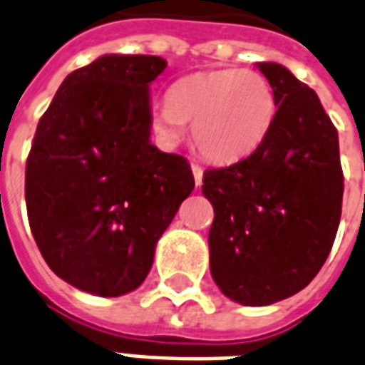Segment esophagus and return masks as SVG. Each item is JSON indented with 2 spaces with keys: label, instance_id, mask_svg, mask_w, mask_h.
<instances>
[{
  "label": "esophagus",
  "instance_id": "esophagus-1",
  "mask_svg": "<svg viewBox=\"0 0 365 365\" xmlns=\"http://www.w3.org/2000/svg\"><path fill=\"white\" fill-rule=\"evenodd\" d=\"M192 173H194V180H196V186L200 188L202 186V179H203V169L197 165V163H192Z\"/></svg>",
  "mask_w": 365,
  "mask_h": 365
}]
</instances>
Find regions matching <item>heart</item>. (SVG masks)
Segmentation results:
<instances>
[{
    "mask_svg": "<svg viewBox=\"0 0 365 365\" xmlns=\"http://www.w3.org/2000/svg\"><path fill=\"white\" fill-rule=\"evenodd\" d=\"M278 112L264 76L242 68H217L186 76L168 93V104L152 112V129L177 144L192 123V140L217 163L250 156L267 138Z\"/></svg>",
    "mask_w": 365,
    "mask_h": 365,
    "instance_id": "heart-1",
    "label": "heart"
}]
</instances>
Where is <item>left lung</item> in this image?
<instances>
[{"label": "left lung", "mask_w": 365, "mask_h": 365, "mask_svg": "<svg viewBox=\"0 0 365 365\" xmlns=\"http://www.w3.org/2000/svg\"><path fill=\"white\" fill-rule=\"evenodd\" d=\"M278 112L251 156L203 173L213 205L209 268L245 307L295 295L320 272L341 221L339 135L320 98L278 62H257Z\"/></svg>", "instance_id": "left-lung-1"}]
</instances>
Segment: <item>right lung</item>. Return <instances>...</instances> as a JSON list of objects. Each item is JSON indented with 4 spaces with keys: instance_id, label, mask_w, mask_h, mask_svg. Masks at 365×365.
<instances>
[{
    "instance_id": "1",
    "label": "right lung",
    "mask_w": 365,
    "mask_h": 365,
    "mask_svg": "<svg viewBox=\"0 0 365 365\" xmlns=\"http://www.w3.org/2000/svg\"><path fill=\"white\" fill-rule=\"evenodd\" d=\"M168 62L103 55L66 76L26 162L34 240L53 272L98 297L137 289L194 190L190 163L150 143V83Z\"/></svg>"
}]
</instances>
